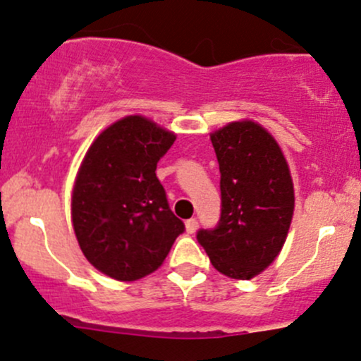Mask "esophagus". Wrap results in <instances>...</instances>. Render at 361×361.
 <instances>
[{"label": "esophagus", "instance_id": "esophagus-1", "mask_svg": "<svg viewBox=\"0 0 361 361\" xmlns=\"http://www.w3.org/2000/svg\"><path fill=\"white\" fill-rule=\"evenodd\" d=\"M185 228H187V233H195L197 228H199V221L195 218H190L185 221Z\"/></svg>", "mask_w": 361, "mask_h": 361}]
</instances>
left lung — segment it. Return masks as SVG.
Masks as SVG:
<instances>
[{
	"label": "left lung",
	"instance_id": "obj_1",
	"mask_svg": "<svg viewBox=\"0 0 361 361\" xmlns=\"http://www.w3.org/2000/svg\"><path fill=\"white\" fill-rule=\"evenodd\" d=\"M219 162L221 216L197 240L212 267L230 279L249 280L282 250L294 214V185L275 138L252 121L211 135Z\"/></svg>",
	"mask_w": 361,
	"mask_h": 361
}]
</instances>
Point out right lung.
I'll list each match as a JSON object with an SVG mask.
<instances>
[{
    "label": "right lung",
    "instance_id": "add662e5",
    "mask_svg": "<svg viewBox=\"0 0 361 361\" xmlns=\"http://www.w3.org/2000/svg\"><path fill=\"white\" fill-rule=\"evenodd\" d=\"M174 140L147 117L128 116L86 152L72 190V225L86 259L107 276L143 279L185 231L155 174Z\"/></svg>",
    "mask_w": 361,
    "mask_h": 361
}]
</instances>
